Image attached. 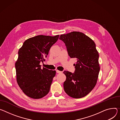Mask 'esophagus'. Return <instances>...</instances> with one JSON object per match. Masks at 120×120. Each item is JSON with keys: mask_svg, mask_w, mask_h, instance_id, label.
Listing matches in <instances>:
<instances>
[{"mask_svg": "<svg viewBox=\"0 0 120 120\" xmlns=\"http://www.w3.org/2000/svg\"><path fill=\"white\" fill-rule=\"evenodd\" d=\"M56 73H61L62 72V71H59V70H56Z\"/></svg>", "mask_w": 120, "mask_h": 120, "instance_id": "34e87169", "label": "esophagus"}]
</instances>
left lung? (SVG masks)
<instances>
[{"instance_id": "obj_1", "label": "left lung", "mask_w": 120, "mask_h": 120, "mask_svg": "<svg viewBox=\"0 0 120 120\" xmlns=\"http://www.w3.org/2000/svg\"><path fill=\"white\" fill-rule=\"evenodd\" d=\"M59 39L65 43L70 57L77 60L74 73L68 71L63 72L66 76L64 90L72 98H83L94 89L100 70L99 55L95 43L79 31L62 34Z\"/></svg>"}]
</instances>
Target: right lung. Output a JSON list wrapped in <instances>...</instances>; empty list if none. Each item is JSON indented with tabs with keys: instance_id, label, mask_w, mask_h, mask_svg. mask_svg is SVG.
Here are the masks:
<instances>
[{
	"instance_id": "obj_1",
	"label": "right lung",
	"mask_w": 120,
	"mask_h": 120,
	"mask_svg": "<svg viewBox=\"0 0 120 120\" xmlns=\"http://www.w3.org/2000/svg\"><path fill=\"white\" fill-rule=\"evenodd\" d=\"M59 36L40 35L30 38L19 49L15 63L17 81L23 93L32 99H41L50 91L56 71L41 68L40 63L45 61Z\"/></svg>"
}]
</instances>
